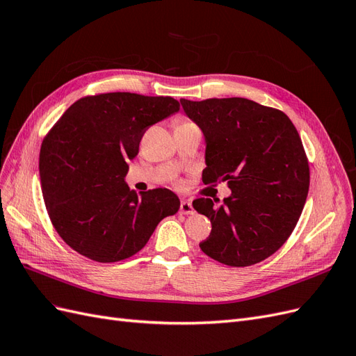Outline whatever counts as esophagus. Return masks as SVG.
<instances>
[{
    "instance_id": "34e87169",
    "label": "esophagus",
    "mask_w": 356,
    "mask_h": 356,
    "mask_svg": "<svg viewBox=\"0 0 356 356\" xmlns=\"http://www.w3.org/2000/svg\"><path fill=\"white\" fill-rule=\"evenodd\" d=\"M179 212L184 213V215H190L195 212V208H193V203L190 200H182L181 202V207H179Z\"/></svg>"
}]
</instances>
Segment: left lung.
Instances as JSON below:
<instances>
[{
  "label": "left lung",
  "mask_w": 356,
  "mask_h": 356,
  "mask_svg": "<svg viewBox=\"0 0 356 356\" xmlns=\"http://www.w3.org/2000/svg\"><path fill=\"white\" fill-rule=\"evenodd\" d=\"M204 139V184L229 181L222 203L200 197L193 208L211 220L200 250L233 267L275 254L293 233L309 191V163L293 122L246 98L179 99Z\"/></svg>",
  "instance_id": "1"
}]
</instances>
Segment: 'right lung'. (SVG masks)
<instances>
[{
    "mask_svg": "<svg viewBox=\"0 0 356 356\" xmlns=\"http://www.w3.org/2000/svg\"><path fill=\"white\" fill-rule=\"evenodd\" d=\"M178 111L170 96L114 92L79 99L53 126L40 152L41 190L53 225L74 251L99 263L124 260L178 212L174 191L138 196L124 179L145 129Z\"/></svg>",
    "mask_w": 356,
    "mask_h": 356,
    "instance_id": "right-lung-1",
    "label": "right lung"
}]
</instances>
